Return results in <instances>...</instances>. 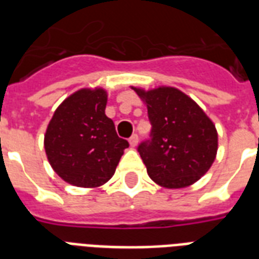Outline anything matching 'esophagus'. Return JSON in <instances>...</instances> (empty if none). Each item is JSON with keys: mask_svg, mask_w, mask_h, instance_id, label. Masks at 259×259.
<instances>
[{"mask_svg": "<svg viewBox=\"0 0 259 259\" xmlns=\"http://www.w3.org/2000/svg\"><path fill=\"white\" fill-rule=\"evenodd\" d=\"M129 142H130V146H132V148L137 146V144H138V136H137V134H133V136L129 138Z\"/></svg>", "mask_w": 259, "mask_h": 259, "instance_id": "1", "label": "esophagus"}]
</instances>
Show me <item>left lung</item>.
<instances>
[{"label":"left lung","mask_w":259,"mask_h":259,"mask_svg":"<svg viewBox=\"0 0 259 259\" xmlns=\"http://www.w3.org/2000/svg\"><path fill=\"white\" fill-rule=\"evenodd\" d=\"M148 106L150 138L138 145L148 175L165 188H184L212 165L218 150L215 125L188 95L173 87L134 89Z\"/></svg>","instance_id":"obj_1"}]
</instances>
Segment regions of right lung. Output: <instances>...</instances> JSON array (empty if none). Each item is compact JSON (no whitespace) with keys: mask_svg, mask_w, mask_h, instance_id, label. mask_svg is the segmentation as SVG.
<instances>
[{"mask_svg":"<svg viewBox=\"0 0 259 259\" xmlns=\"http://www.w3.org/2000/svg\"><path fill=\"white\" fill-rule=\"evenodd\" d=\"M103 89H83L68 97L47 127L44 146L51 166L63 180L93 188L113 177L129 142L118 137L106 117Z\"/></svg>","mask_w":259,"mask_h":259,"instance_id":"1","label":"right lung"}]
</instances>
